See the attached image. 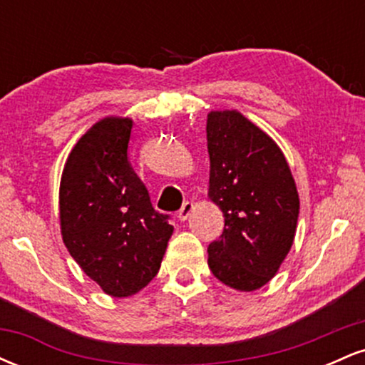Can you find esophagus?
Returning a JSON list of instances; mask_svg holds the SVG:
<instances>
[{
	"instance_id": "1",
	"label": "esophagus",
	"mask_w": 365,
	"mask_h": 365,
	"mask_svg": "<svg viewBox=\"0 0 365 365\" xmlns=\"http://www.w3.org/2000/svg\"><path fill=\"white\" fill-rule=\"evenodd\" d=\"M194 211V204L192 202H183V206H182V209H180L178 211V217H180V221H185L188 216H190V212Z\"/></svg>"
}]
</instances>
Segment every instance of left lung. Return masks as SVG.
Here are the masks:
<instances>
[{
	"label": "left lung",
	"mask_w": 365,
	"mask_h": 365,
	"mask_svg": "<svg viewBox=\"0 0 365 365\" xmlns=\"http://www.w3.org/2000/svg\"><path fill=\"white\" fill-rule=\"evenodd\" d=\"M209 197L225 228L207 247L221 283L240 292L269 282L287 257L299 220V194L282 149L238 111L207 115Z\"/></svg>",
	"instance_id": "8db88e82"
}]
</instances>
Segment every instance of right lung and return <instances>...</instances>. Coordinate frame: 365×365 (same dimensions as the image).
Wrapping results in <instances>:
<instances>
[{
    "label": "right lung",
    "instance_id": "obj_1",
    "mask_svg": "<svg viewBox=\"0 0 365 365\" xmlns=\"http://www.w3.org/2000/svg\"><path fill=\"white\" fill-rule=\"evenodd\" d=\"M132 120L104 118L66 159L61 235L82 271L108 295L130 297L158 274L173 233L128 161Z\"/></svg>",
    "mask_w": 365,
    "mask_h": 365
}]
</instances>
